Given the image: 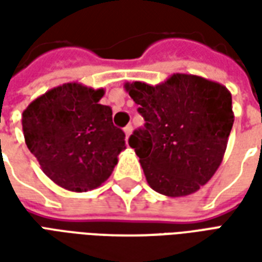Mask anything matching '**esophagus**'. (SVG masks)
I'll return each instance as SVG.
<instances>
[{
    "label": "esophagus",
    "mask_w": 262,
    "mask_h": 262,
    "mask_svg": "<svg viewBox=\"0 0 262 262\" xmlns=\"http://www.w3.org/2000/svg\"><path fill=\"white\" fill-rule=\"evenodd\" d=\"M123 130H125V135H126V139H129V136H130L132 135V132H133V126L132 125H127L125 127V129H123Z\"/></svg>",
    "instance_id": "esophagus-1"
}]
</instances>
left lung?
<instances>
[{
	"instance_id": "1",
	"label": "left lung",
	"mask_w": 262,
	"mask_h": 262,
	"mask_svg": "<svg viewBox=\"0 0 262 262\" xmlns=\"http://www.w3.org/2000/svg\"><path fill=\"white\" fill-rule=\"evenodd\" d=\"M144 129L129 146L140 159L148 185L170 198L187 196L213 177L234 122L230 91L219 82L176 73L150 85L126 82Z\"/></svg>"
}]
</instances>
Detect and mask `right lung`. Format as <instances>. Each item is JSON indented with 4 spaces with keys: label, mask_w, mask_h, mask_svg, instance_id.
Masks as SVG:
<instances>
[{
    "label": "right lung",
    "mask_w": 262,
    "mask_h": 262,
    "mask_svg": "<svg viewBox=\"0 0 262 262\" xmlns=\"http://www.w3.org/2000/svg\"><path fill=\"white\" fill-rule=\"evenodd\" d=\"M103 90L80 82L54 86L22 114L25 143L59 187L85 192L106 181L126 148L125 133L101 105Z\"/></svg>",
    "instance_id": "obj_1"
}]
</instances>
